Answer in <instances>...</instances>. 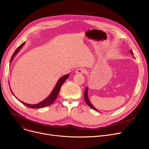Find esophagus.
Returning a JSON list of instances; mask_svg holds the SVG:
<instances>
[{
  "label": "esophagus",
  "instance_id": "obj_1",
  "mask_svg": "<svg viewBox=\"0 0 149 149\" xmlns=\"http://www.w3.org/2000/svg\"><path fill=\"white\" fill-rule=\"evenodd\" d=\"M86 69L84 68H78L75 71V72L77 74H84L86 73Z\"/></svg>",
  "mask_w": 149,
  "mask_h": 149
}]
</instances>
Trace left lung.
Listing matches in <instances>:
<instances>
[{"label":"left lung","instance_id":"8db88e82","mask_svg":"<svg viewBox=\"0 0 149 149\" xmlns=\"http://www.w3.org/2000/svg\"><path fill=\"white\" fill-rule=\"evenodd\" d=\"M130 52L132 54H134V53H133V52H132V49H131V50L130 51ZM84 100H85V101H86V104H87L89 107H90L91 108L93 109V110H95L98 111L95 107H94L92 105V104L90 102V101H89V100H88V87H86V90H85V91H84Z\"/></svg>","mask_w":149,"mask_h":149}]
</instances>
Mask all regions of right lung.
<instances>
[{
    "label": "right lung",
    "mask_w": 149,
    "mask_h": 149,
    "mask_svg": "<svg viewBox=\"0 0 149 149\" xmlns=\"http://www.w3.org/2000/svg\"><path fill=\"white\" fill-rule=\"evenodd\" d=\"M24 44H25V42H24L23 44H22L20 45H19V46L16 49V50L15 51V52L14 53L13 55L12 56V57H11V61H10V64H11V63L12 62L14 57L15 56V55L18 53V52L19 51V49H20L22 48V47L24 45ZM69 74H66V75H63V77H62L61 78H59V80H58L57 83H56V84L54 88H53V91L52 92V93H50V95H49L46 99H45V100H44V101H41V102H39V103H38V104H34V105H32V104H26V103H25V102H22V101H19V100H18V99H17L15 96V97L17 99V100H18V101H20L22 104H23L24 105H26V106L28 107L32 108H43V107H45L49 106V105H52V104L54 102V101L56 100V97H57V95H58L59 92H60L62 84H63V83L65 81V80H66V79L69 77ZM9 87H10V86H9ZM10 90H11L12 93L14 95V93H13V92H12L11 88H10ZM14 96H15V95H14Z\"/></svg>",
    "instance_id": "1"
}]
</instances>
